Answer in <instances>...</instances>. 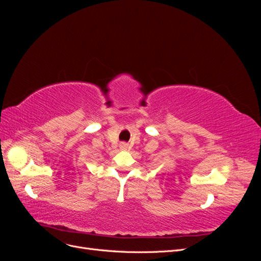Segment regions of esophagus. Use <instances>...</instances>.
I'll return each instance as SVG.
<instances>
[{
	"mask_svg": "<svg viewBox=\"0 0 261 261\" xmlns=\"http://www.w3.org/2000/svg\"><path fill=\"white\" fill-rule=\"evenodd\" d=\"M120 148H121V150H127V148H128V145L126 144V143H121V145H120Z\"/></svg>",
	"mask_w": 261,
	"mask_h": 261,
	"instance_id": "1",
	"label": "esophagus"
}]
</instances>
